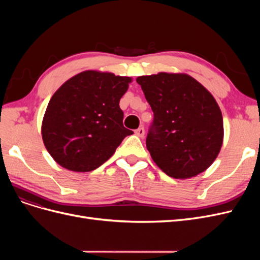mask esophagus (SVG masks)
<instances>
[{
	"instance_id": "esophagus-1",
	"label": "esophagus",
	"mask_w": 260,
	"mask_h": 260,
	"mask_svg": "<svg viewBox=\"0 0 260 260\" xmlns=\"http://www.w3.org/2000/svg\"><path fill=\"white\" fill-rule=\"evenodd\" d=\"M135 133H136V135H137L138 137L143 138V137H144V133H145V130H144L143 127H140V128H138V129L135 131Z\"/></svg>"
}]
</instances>
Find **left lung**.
Returning <instances> with one entry per match:
<instances>
[{"label": "left lung", "mask_w": 260, "mask_h": 260, "mask_svg": "<svg viewBox=\"0 0 260 260\" xmlns=\"http://www.w3.org/2000/svg\"><path fill=\"white\" fill-rule=\"evenodd\" d=\"M137 82L154 119L146 147L165 174L187 179L215 161L223 141V119L214 96L185 74L141 76Z\"/></svg>", "instance_id": "1"}]
</instances>
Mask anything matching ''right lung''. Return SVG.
I'll return each instance as SVG.
<instances>
[{"label": "right lung", "mask_w": 260, "mask_h": 260, "mask_svg": "<svg viewBox=\"0 0 260 260\" xmlns=\"http://www.w3.org/2000/svg\"><path fill=\"white\" fill-rule=\"evenodd\" d=\"M131 81L130 77L86 70L54 93L41 131L55 161L68 170L88 172L111 158L133 133L123 127L119 107Z\"/></svg>", "instance_id": "add662e5"}]
</instances>
